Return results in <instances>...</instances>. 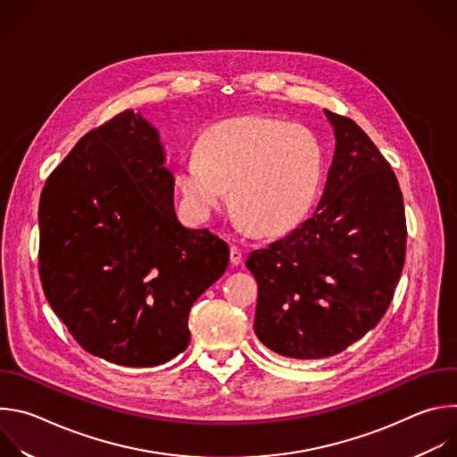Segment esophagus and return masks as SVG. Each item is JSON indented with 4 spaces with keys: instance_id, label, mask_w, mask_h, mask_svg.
<instances>
[{
    "instance_id": "1",
    "label": "esophagus",
    "mask_w": 457,
    "mask_h": 457,
    "mask_svg": "<svg viewBox=\"0 0 457 457\" xmlns=\"http://www.w3.org/2000/svg\"><path fill=\"white\" fill-rule=\"evenodd\" d=\"M229 262H231V266L242 264V251L237 245L229 247Z\"/></svg>"
}]
</instances>
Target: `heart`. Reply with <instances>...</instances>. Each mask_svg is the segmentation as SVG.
Returning a JSON list of instances; mask_svg holds the SVG:
<instances>
[{
	"instance_id": "obj_1",
	"label": "heart",
	"mask_w": 457,
	"mask_h": 457,
	"mask_svg": "<svg viewBox=\"0 0 457 457\" xmlns=\"http://www.w3.org/2000/svg\"><path fill=\"white\" fill-rule=\"evenodd\" d=\"M199 159L180 162L179 187L191 213L206 219L229 203L251 229L278 235L303 219L323 173V150L303 124L244 115L213 124L203 136Z\"/></svg>"
}]
</instances>
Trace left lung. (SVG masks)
<instances>
[{
  "label": "left lung",
  "instance_id": "obj_1",
  "mask_svg": "<svg viewBox=\"0 0 457 457\" xmlns=\"http://www.w3.org/2000/svg\"><path fill=\"white\" fill-rule=\"evenodd\" d=\"M325 113L337 150L314 213L245 262L258 284L254 335L298 360L335 356L374 329L407 251L395 170L351 117Z\"/></svg>",
  "mask_w": 457,
  "mask_h": 457
}]
</instances>
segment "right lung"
I'll return each instance as SVG.
<instances>
[{
  "label": "right lung",
  "instance_id": "add662e5",
  "mask_svg": "<svg viewBox=\"0 0 457 457\" xmlns=\"http://www.w3.org/2000/svg\"><path fill=\"white\" fill-rule=\"evenodd\" d=\"M228 244L175 215L157 129L124 110L90 129L39 201V277L90 354L155 367L189 344V309L226 271Z\"/></svg>",
  "mask_w": 457,
  "mask_h": 457
}]
</instances>
